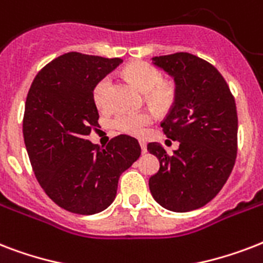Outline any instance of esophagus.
Here are the masks:
<instances>
[{"label":"esophagus","instance_id":"esophagus-1","mask_svg":"<svg viewBox=\"0 0 263 263\" xmlns=\"http://www.w3.org/2000/svg\"><path fill=\"white\" fill-rule=\"evenodd\" d=\"M139 143H140V148H142V153H143V154H146V153H147V144L144 143L143 140H140Z\"/></svg>","mask_w":263,"mask_h":263}]
</instances>
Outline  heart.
Segmentation results:
<instances>
[{
  "label": "heart",
  "instance_id": "heart-1",
  "mask_svg": "<svg viewBox=\"0 0 263 263\" xmlns=\"http://www.w3.org/2000/svg\"><path fill=\"white\" fill-rule=\"evenodd\" d=\"M125 73L136 84V87L146 92L148 103L156 109H166L172 105L175 99V84L172 82L162 80V75L157 68L146 63L129 64L125 68ZM110 76H105L95 84L92 98L95 105L101 109L109 103V91H110ZM153 115L150 111L142 113H121L113 119V127L117 131L131 136L143 135L146 128L153 123Z\"/></svg>",
  "mask_w": 263,
  "mask_h": 263
}]
</instances>
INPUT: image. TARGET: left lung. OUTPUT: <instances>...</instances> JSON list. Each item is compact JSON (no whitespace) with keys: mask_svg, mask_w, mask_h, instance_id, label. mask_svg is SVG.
<instances>
[{"mask_svg":"<svg viewBox=\"0 0 263 263\" xmlns=\"http://www.w3.org/2000/svg\"><path fill=\"white\" fill-rule=\"evenodd\" d=\"M175 80V103L161 123L179 148L168 154L157 142L147 150L160 161L148 180L157 203L185 213L209 203L232 172L237 153V113L228 84L208 61L190 53L153 57Z\"/></svg>","mask_w":263,"mask_h":263,"instance_id":"left-lung-1","label":"left lung"}]
</instances>
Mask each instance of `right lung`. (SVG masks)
<instances>
[{
    "instance_id": "add662e5",
    "label": "right lung",
    "mask_w": 263,
    "mask_h": 263,
    "mask_svg": "<svg viewBox=\"0 0 263 263\" xmlns=\"http://www.w3.org/2000/svg\"><path fill=\"white\" fill-rule=\"evenodd\" d=\"M121 63L71 51L47 64L27 95L23 136L31 165L49 198L68 212L109 208L121 173L140 156L132 136H116L106 147L88 140L99 119L95 84Z\"/></svg>"
}]
</instances>
